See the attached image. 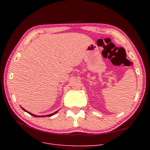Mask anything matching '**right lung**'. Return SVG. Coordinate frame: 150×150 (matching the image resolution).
<instances>
[{
    "label": "right lung",
    "instance_id": "add662e5",
    "mask_svg": "<svg viewBox=\"0 0 150 150\" xmlns=\"http://www.w3.org/2000/svg\"><path fill=\"white\" fill-rule=\"evenodd\" d=\"M22 108V109L23 110V111H25V112H28L29 114H30V115H33V117H50V116H52V115H53V114H56L58 111H56V112H54V113H53V114H49V115H42V116H38V115H34V114H31V113H30V112H28L27 111H26L25 109H23L22 107H21Z\"/></svg>",
    "mask_w": 150,
    "mask_h": 150
}]
</instances>
